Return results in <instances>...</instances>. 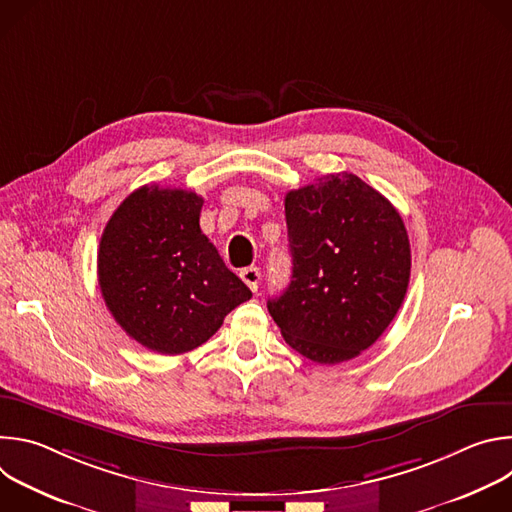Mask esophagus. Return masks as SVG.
I'll list each match as a JSON object with an SVG mask.
<instances>
[{
    "mask_svg": "<svg viewBox=\"0 0 512 512\" xmlns=\"http://www.w3.org/2000/svg\"><path fill=\"white\" fill-rule=\"evenodd\" d=\"M241 279L247 283V287L251 291L259 289V279H261V271L257 267H245L241 269Z\"/></svg>",
    "mask_w": 512,
    "mask_h": 512,
    "instance_id": "34e87169",
    "label": "esophagus"
}]
</instances>
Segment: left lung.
Wrapping results in <instances>:
<instances>
[{
  "mask_svg": "<svg viewBox=\"0 0 512 512\" xmlns=\"http://www.w3.org/2000/svg\"><path fill=\"white\" fill-rule=\"evenodd\" d=\"M291 281L267 310L285 342L338 364L377 342L409 285L411 249L397 208L342 172L285 194Z\"/></svg>",
  "mask_w": 512,
  "mask_h": 512,
  "instance_id": "obj_1",
  "label": "left lung"
}]
</instances>
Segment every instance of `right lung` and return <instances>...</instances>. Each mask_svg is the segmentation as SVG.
Instances as JSON below:
<instances>
[{"mask_svg": "<svg viewBox=\"0 0 512 512\" xmlns=\"http://www.w3.org/2000/svg\"><path fill=\"white\" fill-rule=\"evenodd\" d=\"M202 196L141 186L109 218L97 271L115 322L141 346L182 354L204 344L251 289L200 231Z\"/></svg>", "mask_w": 512, "mask_h": 512, "instance_id": "right-lung-1", "label": "right lung"}]
</instances>
